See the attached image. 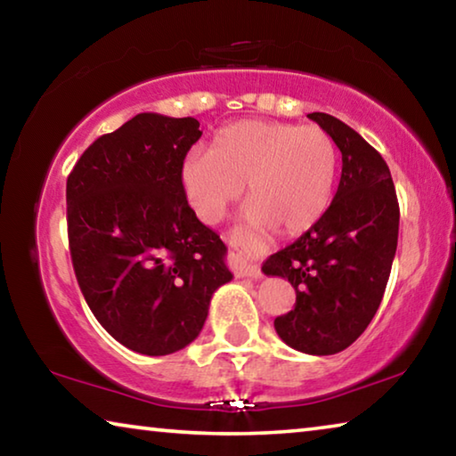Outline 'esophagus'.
Here are the masks:
<instances>
[{
  "label": "esophagus",
  "mask_w": 456,
  "mask_h": 456,
  "mask_svg": "<svg viewBox=\"0 0 456 456\" xmlns=\"http://www.w3.org/2000/svg\"><path fill=\"white\" fill-rule=\"evenodd\" d=\"M229 264H231V269H233V273L237 277H251V280H259V277H261L257 264H253V261L247 256H243L241 251H237V249L231 251Z\"/></svg>",
  "instance_id": "34e87169"
}]
</instances>
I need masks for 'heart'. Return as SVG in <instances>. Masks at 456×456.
<instances>
[{
  "label": "heart",
  "mask_w": 456,
  "mask_h": 456,
  "mask_svg": "<svg viewBox=\"0 0 456 456\" xmlns=\"http://www.w3.org/2000/svg\"><path fill=\"white\" fill-rule=\"evenodd\" d=\"M336 175L338 151L326 130L277 120L223 126L209 152L192 151L181 165L184 195L200 221L219 223L247 183V223L289 237L322 219Z\"/></svg>",
  "instance_id": "heart-1"
}]
</instances>
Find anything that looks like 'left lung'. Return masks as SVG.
Wrapping results in <instances>:
<instances>
[{
  "label": "left lung",
  "mask_w": 456,
  "mask_h": 456,
  "mask_svg": "<svg viewBox=\"0 0 456 456\" xmlns=\"http://www.w3.org/2000/svg\"><path fill=\"white\" fill-rule=\"evenodd\" d=\"M307 118L342 152V176L331 205L312 229L269 256L265 275L288 280L296 305L273 326L289 348L330 356L356 342L372 322L398 245L400 209L390 168L356 130L330 114Z\"/></svg>",
  "instance_id": "obj_1"
}]
</instances>
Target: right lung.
<instances>
[{"label":"right lung","mask_w":456,"mask_h":456,"mask_svg":"<svg viewBox=\"0 0 456 456\" xmlns=\"http://www.w3.org/2000/svg\"><path fill=\"white\" fill-rule=\"evenodd\" d=\"M199 120L142 112L84 151L66 183L76 280L108 334L167 356L203 330L213 293L233 280L227 247L187 203L181 165Z\"/></svg>","instance_id":"1"}]
</instances>
